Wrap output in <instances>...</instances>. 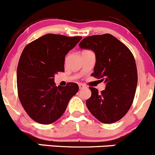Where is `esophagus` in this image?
<instances>
[{"label":"esophagus","mask_w":155,"mask_h":155,"mask_svg":"<svg viewBox=\"0 0 155 155\" xmlns=\"http://www.w3.org/2000/svg\"><path fill=\"white\" fill-rule=\"evenodd\" d=\"M78 86H79V88H80V89H83V88L86 87V86H85L84 84H79Z\"/></svg>","instance_id":"esophagus-1"}]
</instances>
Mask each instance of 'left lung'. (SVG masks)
Here are the masks:
<instances>
[{
	"label": "left lung",
	"mask_w": 155,
	"mask_h": 155,
	"mask_svg": "<svg viewBox=\"0 0 155 155\" xmlns=\"http://www.w3.org/2000/svg\"><path fill=\"white\" fill-rule=\"evenodd\" d=\"M79 46L94 51L96 64L91 75L106 83L101 94L90 87L91 97L87 101V107L101 123H116L127 113L135 97L138 73L133 54L109 33L87 36Z\"/></svg>",
	"instance_id": "8db88e82"
}]
</instances>
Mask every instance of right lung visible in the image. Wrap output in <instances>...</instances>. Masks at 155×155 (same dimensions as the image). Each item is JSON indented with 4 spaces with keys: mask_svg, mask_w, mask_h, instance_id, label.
I'll return each mask as SVG.
<instances>
[{
    "mask_svg": "<svg viewBox=\"0 0 155 155\" xmlns=\"http://www.w3.org/2000/svg\"><path fill=\"white\" fill-rule=\"evenodd\" d=\"M81 36L44 35L28 44L19 60L17 71L20 101L29 117L40 124H51L65 111L78 91L77 84L57 87L54 74L64 71V58Z\"/></svg>",
    "mask_w": 155,
    "mask_h": 155,
    "instance_id": "1",
    "label": "right lung"
}]
</instances>
